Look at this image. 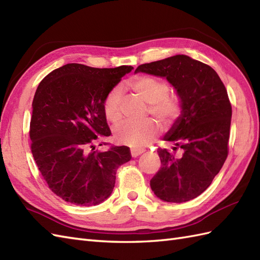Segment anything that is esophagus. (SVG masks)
Segmentation results:
<instances>
[{
    "label": "esophagus",
    "instance_id": "obj_1",
    "mask_svg": "<svg viewBox=\"0 0 260 260\" xmlns=\"http://www.w3.org/2000/svg\"><path fill=\"white\" fill-rule=\"evenodd\" d=\"M144 152L143 149H131V156L132 157H137L139 155H141V154Z\"/></svg>",
    "mask_w": 260,
    "mask_h": 260
}]
</instances>
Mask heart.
Listing matches in <instances>:
<instances>
[{"mask_svg":"<svg viewBox=\"0 0 260 260\" xmlns=\"http://www.w3.org/2000/svg\"><path fill=\"white\" fill-rule=\"evenodd\" d=\"M129 86L143 102L149 104L150 113L163 123H170L180 114V103L176 96L170 95L168 84L153 76H139ZM121 90L115 87L110 90L103 104L104 115L108 121L116 123L120 120ZM157 133V125L153 120L141 122L122 121L114 128L115 140L132 149H141L149 144Z\"/></svg>","mask_w":260,"mask_h":260,"instance_id":"1","label":"heart"}]
</instances>
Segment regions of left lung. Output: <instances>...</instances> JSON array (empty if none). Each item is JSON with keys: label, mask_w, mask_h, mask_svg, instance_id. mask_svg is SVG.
Masks as SVG:
<instances>
[{"label": "left lung", "mask_w": 260, "mask_h": 260, "mask_svg": "<svg viewBox=\"0 0 260 260\" xmlns=\"http://www.w3.org/2000/svg\"><path fill=\"white\" fill-rule=\"evenodd\" d=\"M139 72L165 78L181 108L163 140L174 143V151L182 149V155L157 150L162 166L150 181L152 191L166 202L197 198L228 157L232 107L226 88L211 67L185 54L141 64Z\"/></svg>", "instance_id": "obj_1"}]
</instances>
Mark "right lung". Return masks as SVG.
Instances as JSON below:
<instances>
[{"mask_svg": "<svg viewBox=\"0 0 260 260\" xmlns=\"http://www.w3.org/2000/svg\"><path fill=\"white\" fill-rule=\"evenodd\" d=\"M132 69L69 63L38 85L31 105V153L49 188L64 201L100 205L113 192L119 166L131 159L128 146L100 151L94 143L111 135L103 104Z\"/></svg>", "mask_w": 260, "mask_h": 260, "instance_id": "add662e5", "label": "right lung"}]
</instances>
